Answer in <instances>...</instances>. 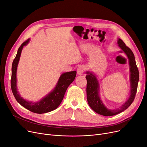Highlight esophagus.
Listing matches in <instances>:
<instances>
[{
  "mask_svg": "<svg viewBox=\"0 0 147 147\" xmlns=\"http://www.w3.org/2000/svg\"><path fill=\"white\" fill-rule=\"evenodd\" d=\"M77 74L78 75H82L84 72V71H85V68H84V67L83 65L79 66L77 68Z\"/></svg>",
  "mask_w": 147,
  "mask_h": 147,
  "instance_id": "esophagus-1",
  "label": "esophagus"
}]
</instances>
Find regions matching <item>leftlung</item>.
<instances>
[{"label":"left lung","mask_w":147,"mask_h":147,"mask_svg":"<svg viewBox=\"0 0 147 147\" xmlns=\"http://www.w3.org/2000/svg\"><path fill=\"white\" fill-rule=\"evenodd\" d=\"M118 44L120 48L124 52V53H126L129 60L131 72V95L125 104L122 105V107L115 110H109L107 109L99 96V83L96 77L91 72H86V74H88L86 76L87 80L86 95L88 104L95 112L106 117L113 116V115L121 113L127 109L131 105L135 99L137 90L138 82L139 80V70H138L136 65L134 53H132L129 48L126 45V44L123 42L121 39H118Z\"/></svg>","instance_id":"8db88e82"}]
</instances>
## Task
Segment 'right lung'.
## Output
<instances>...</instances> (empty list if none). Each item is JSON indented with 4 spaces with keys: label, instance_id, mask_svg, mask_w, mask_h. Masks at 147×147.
<instances>
[{
    "label": "right lung",
    "instance_id": "obj_1",
    "mask_svg": "<svg viewBox=\"0 0 147 147\" xmlns=\"http://www.w3.org/2000/svg\"><path fill=\"white\" fill-rule=\"evenodd\" d=\"M29 42V38L24 42L18 48L16 56L12 63L11 67V88L13 95L16 100L22 106L27 109L29 111L35 113H45L50 112L57 108L63 100L65 92L70 84L74 80L76 77V71L65 72L61 75L55 90L40 101L32 103L26 101L20 96L16 88V70L17 66L20 58L22 49L23 47L27 45Z\"/></svg>",
    "mask_w": 147,
    "mask_h": 147
}]
</instances>
